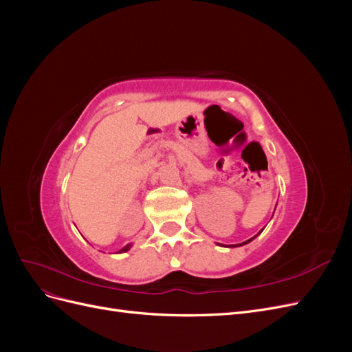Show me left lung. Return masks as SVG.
<instances>
[{"label":"left lung","instance_id":"obj_1","mask_svg":"<svg viewBox=\"0 0 352 352\" xmlns=\"http://www.w3.org/2000/svg\"><path fill=\"white\" fill-rule=\"evenodd\" d=\"M263 230H260V233H261ZM255 238V236H254ZM254 238H251V239H248V241H245V242H242V243H236V245H230V248H235V247H241V245H245V243H248V242H251Z\"/></svg>","mask_w":352,"mask_h":352}]
</instances>
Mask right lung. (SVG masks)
I'll return each mask as SVG.
<instances>
[{"label": "right lung", "instance_id": "1", "mask_svg": "<svg viewBox=\"0 0 352 352\" xmlns=\"http://www.w3.org/2000/svg\"><path fill=\"white\" fill-rule=\"evenodd\" d=\"M129 248H131V245H126V247H124V248H122L119 252H124V251H127Z\"/></svg>", "mask_w": 352, "mask_h": 352}]
</instances>
